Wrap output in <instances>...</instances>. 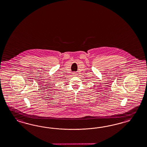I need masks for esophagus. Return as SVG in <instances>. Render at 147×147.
Returning <instances> with one entry per match:
<instances>
[{
	"label": "esophagus",
	"instance_id": "34e87169",
	"mask_svg": "<svg viewBox=\"0 0 147 147\" xmlns=\"http://www.w3.org/2000/svg\"><path fill=\"white\" fill-rule=\"evenodd\" d=\"M72 74H73L74 76H76V72H73Z\"/></svg>",
	"mask_w": 147,
	"mask_h": 147
}]
</instances>
